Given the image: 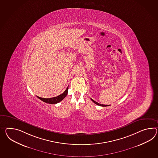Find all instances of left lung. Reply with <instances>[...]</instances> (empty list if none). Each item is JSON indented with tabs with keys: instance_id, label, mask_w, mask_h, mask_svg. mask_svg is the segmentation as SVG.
<instances>
[{
	"instance_id": "8db88e82",
	"label": "left lung",
	"mask_w": 158,
	"mask_h": 158,
	"mask_svg": "<svg viewBox=\"0 0 158 158\" xmlns=\"http://www.w3.org/2000/svg\"><path fill=\"white\" fill-rule=\"evenodd\" d=\"M91 100L93 101V102L94 103H95V104H97V105H98V106H102V107H106V106H108V105H105V104H101L100 103H97L96 102H95V100H93L92 99H91Z\"/></svg>"
}]
</instances>
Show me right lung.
Returning <instances> with one entry per match:
<instances>
[{
	"label": "right lung",
	"mask_w": 158,
	"mask_h": 158,
	"mask_svg": "<svg viewBox=\"0 0 158 158\" xmlns=\"http://www.w3.org/2000/svg\"><path fill=\"white\" fill-rule=\"evenodd\" d=\"M68 89L69 87L66 89L64 93L59 95V96H56V97H53L51 98H40L37 96L39 99H40V100H42L43 102L47 103H49V104H56L59 102H60V101H62L65 96H67V93H68Z\"/></svg>",
	"instance_id": "add662e5"
}]
</instances>
